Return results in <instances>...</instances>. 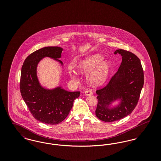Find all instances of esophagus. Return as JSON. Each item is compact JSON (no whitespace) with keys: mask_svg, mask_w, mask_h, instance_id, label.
<instances>
[{"mask_svg":"<svg viewBox=\"0 0 161 161\" xmlns=\"http://www.w3.org/2000/svg\"><path fill=\"white\" fill-rule=\"evenodd\" d=\"M85 95L88 96V95H91L93 94V92H92V90L91 89H87L86 91H85Z\"/></svg>","mask_w":161,"mask_h":161,"instance_id":"esophagus-1","label":"esophagus"}]
</instances>
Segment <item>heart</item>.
Wrapping results in <instances>:
<instances>
[{
    "instance_id": "obj_1",
    "label": "heart",
    "mask_w": 161,
    "mask_h": 161,
    "mask_svg": "<svg viewBox=\"0 0 161 161\" xmlns=\"http://www.w3.org/2000/svg\"><path fill=\"white\" fill-rule=\"evenodd\" d=\"M103 59L100 54H93L80 61L77 69L81 74H87V79L92 84L100 85L106 80L111 69L110 63ZM70 74L72 78H75L73 71H70Z\"/></svg>"
}]
</instances>
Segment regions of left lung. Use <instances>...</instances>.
I'll list each match as a JSON object with an SVG mask.
<instances>
[{
	"label": "left lung",
	"instance_id": "8db88e82",
	"mask_svg": "<svg viewBox=\"0 0 161 161\" xmlns=\"http://www.w3.org/2000/svg\"><path fill=\"white\" fill-rule=\"evenodd\" d=\"M114 54L122 56L121 64L108 84L97 90L98 104L95 115L104 122H114L130 115L138 104L144 86V71L141 61L135 54L124 49ZM120 99L117 107H108L115 100Z\"/></svg>",
	"mask_w": 161,
	"mask_h": 161
}]
</instances>
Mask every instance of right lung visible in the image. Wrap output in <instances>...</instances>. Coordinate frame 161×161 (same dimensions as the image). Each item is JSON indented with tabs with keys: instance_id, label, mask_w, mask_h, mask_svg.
<instances>
[{
	"instance_id": "1",
	"label": "right lung",
	"mask_w": 161,
	"mask_h": 161,
	"mask_svg": "<svg viewBox=\"0 0 161 161\" xmlns=\"http://www.w3.org/2000/svg\"><path fill=\"white\" fill-rule=\"evenodd\" d=\"M63 49L47 46L32 53L24 61L21 70L20 91L22 98L33 117L42 123L54 125L63 121L68 115L74 101L80 92H68L61 87L49 90L39 84L37 66L43 58L48 57L58 60Z\"/></svg>"
}]
</instances>
